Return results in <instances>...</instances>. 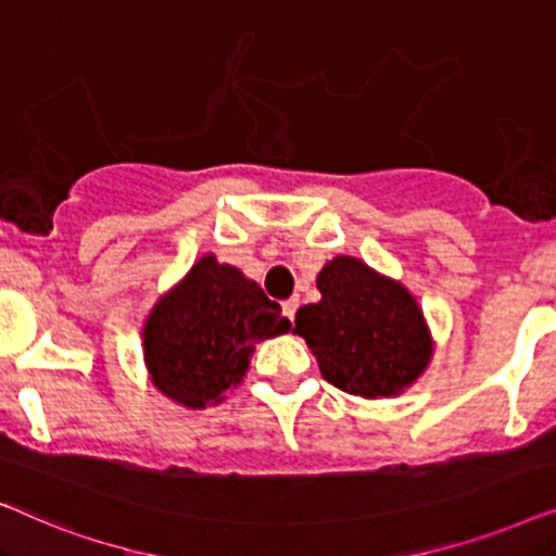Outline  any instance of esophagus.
<instances>
[{
  "label": "esophagus",
  "mask_w": 556,
  "mask_h": 556,
  "mask_svg": "<svg viewBox=\"0 0 556 556\" xmlns=\"http://www.w3.org/2000/svg\"><path fill=\"white\" fill-rule=\"evenodd\" d=\"M295 308H299V299H288V301L283 303V316L288 318V321H293Z\"/></svg>",
  "instance_id": "obj_1"
}]
</instances>
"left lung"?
I'll return each mask as SVG.
<instances>
[{
  "label": "left lung",
  "mask_w": 556,
  "mask_h": 556,
  "mask_svg": "<svg viewBox=\"0 0 556 556\" xmlns=\"http://www.w3.org/2000/svg\"><path fill=\"white\" fill-rule=\"evenodd\" d=\"M321 301L301 306L293 333L306 339L326 382L364 400L409 390L435 352L420 303L400 280L352 255L316 276Z\"/></svg>",
  "instance_id": "left-lung-1"
}]
</instances>
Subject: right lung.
<instances>
[{
	"label": "right lung",
	"instance_id": "right-lung-1",
	"mask_svg": "<svg viewBox=\"0 0 556 556\" xmlns=\"http://www.w3.org/2000/svg\"><path fill=\"white\" fill-rule=\"evenodd\" d=\"M291 321L263 288L207 253L154 303L141 329L151 384L187 409L219 405L250 369L263 339Z\"/></svg>",
	"mask_w": 556,
	"mask_h": 556
}]
</instances>
